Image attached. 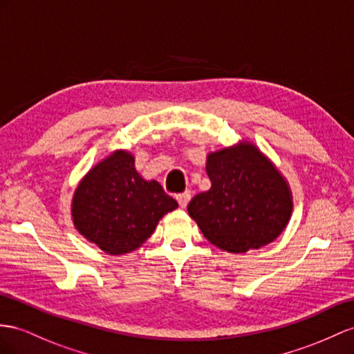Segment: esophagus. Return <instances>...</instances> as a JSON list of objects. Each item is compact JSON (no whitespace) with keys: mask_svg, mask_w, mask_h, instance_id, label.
Instances as JSON below:
<instances>
[{"mask_svg":"<svg viewBox=\"0 0 354 354\" xmlns=\"http://www.w3.org/2000/svg\"><path fill=\"white\" fill-rule=\"evenodd\" d=\"M189 198H192V194H189L188 192L180 193V194L176 196V201H178V203H179L180 207H185V206L188 205V202H189Z\"/></svg>","mask_w":354,"mask_h":354,"instance_id":"34e87169","label":"esophagus"}]
</instances>
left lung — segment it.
<instances>
[{"instance_id":"8db88e82","label":"left lung","mask_w":354,"mask_h":354,"mask_svg":"<svg viewBox=\"0 0 354 354\" xmlns=\"http://www.w3.org/2000/svg\"><path fill=\"white\" fill-rule=\"evenodd\" d=\"M211 189L188 203L203 236L229 252L260 248L279 236L293 209L292 193L277 167L254 145L207 156Z\"/></svg>"}]
</instances>
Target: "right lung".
I'll return each instance as SVG.
<instances>
[{"label":"right lung","mask_w":354,"mask_h":354,"mask_svg":"<svg viewBox=\"0 0 354 354\" xmlns=\"http://www.w3.org/2000/svg\"><path fill=\"white\" fill-rule=\"evenodd\" d=\"M176 207L157 180H145L136 171L130 152L116 151L80 180L71 215L80 234L120 256L139 248L162 215Z\"/></svg>","instance_id":"right-lung-1"}]
</instances>
